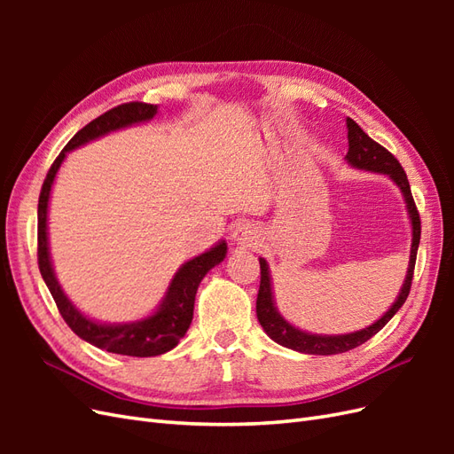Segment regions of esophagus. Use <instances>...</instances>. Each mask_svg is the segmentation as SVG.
<instances>
[{
  "mask_svg": "<svg viewBox=\"0 0 454 454\" xmlns=\"http://www.w3.org/2000/svg\"><path fill=\"white\" fill-rule=\"evenodd\" d=\"M232 242L240 248H255L259 242V231L252 223H242L232 232Z\"/></svg>",
  "mask_w": 454,
  "mask_h": 454,
  "instance_id": "esophagus-1",
  "label": "esophagus"
}]
</instances>
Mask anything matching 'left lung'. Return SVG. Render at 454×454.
Here are the masks:
<instances>
[{
    "mask_svg": "<svg viewBox=\"0 0 454 454\" xmlns=\"http://www.w3.org/2000/svg\"><path fill=\"white\" fill-rule=\"evenodd\" d=\"M347 129H348V153L347 162L354 168L369 170V172H379L387 174L390 180L402 189L407 212L411 219V227H413V239H411V255H409V267L405 274V282L402 286L397 299L394 305L384 312L380 318L371 324L369 327L360 329V332L345 333V335H314L301 332L299 327L292 325L290 322L284 320V316L274 307V295H272V284H270V274L269 265L263 257H259V267H261V282H259V294H257V303L255 312L261 327L265 329V333L278 345L292 348L303 354H316V356H332L352 350L356 347L364 345L373 335H377L380 329L387 325L392 316L400 310L405 303V299L411 290V282H413V270H415V261H417V250L420 242V215L415 206L413 195H411V187L407 174L402 168L400 160H397L388 149H384L375 140H371L369 136L358 127V122L347 117Z\"/></svg>",
    "mask_w": 454,
    "mask_h": 454,
    "instance_id": "8db88e82",
    "label": "left lung"
}]
</instances>
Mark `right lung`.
Listing matches in <instances>:
<instances>
[{
    "label": "right lung",
    "mask_w": 454,
    "mask_h": 454,
    "mask_svg": "<svg viewBox=\"0 0 454 454\" xmlns=\"http://www.w3.org/2000/svg\"><path fill=\"white\" fill-rule=\"evenodd\" d=\"M157 115V106L145 102H129L121 104L114 109H109L104 115L90 121L87 127L81 129L74 138L66 144L60 151L57 160L52 162L49 174L41 187L39 204H37V263L39 272L43 277L49 292L57 303L64 322L72 327V332L83 340L90 342L96 348H102L114 354L122 356H136V358H149V356H159L172 350L180 339L187 333V329L193 320L195 309V295L199 290L200 280L206 277V272L222 263L227 255V242H217L214 248L204 252L193 259H189L174 274V278L168 286L167 295H164L159 309L132 324H100L87 318L81 314L67 295L62 292V287L54 277L52 261L49 254V237H47V212H49V199L51 187L54 177L60 168L62 160L66 159L67 151H72L79 145H85L100 136L125 129L136 122H144Z\"/></svg>",
    "instance_id": "add662e5"
}]
</instances>
